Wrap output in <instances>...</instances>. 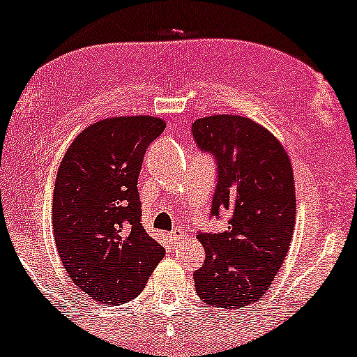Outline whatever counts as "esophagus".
I'll return each instance as SVG.
<instances>
[{
    "mask_svg": "<svg viewBox=\"0 0 357 357\" xmlns=\"http://www.w3.org/2000/svg\"><path fill=\"white\" fill-rule=\"evenodd\" d=\"M183 236H185V231H183V229L178 227V229H174V231L169 234V238H170V242H172L175 245V243H180V241H182Z\"/></svg>",
    "mask_w": 357,
    "mask_h": 357,
    "instance_id": "34e87169",
    "label": "esophagus"
}]
</instances>
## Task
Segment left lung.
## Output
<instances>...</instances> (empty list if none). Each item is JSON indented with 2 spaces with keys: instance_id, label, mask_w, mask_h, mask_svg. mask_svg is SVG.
<instances>
[{
  "instance_id": "1",
  "label": "left lung",
  "mask_w": 357,
  "mask_h": 357,
  "mask_svg": "<svg viewBox=\"0 0 357 357\" xmlns=\"http://www.w3.org/2000/svg\"><path fill=\"white\" fill-rule=\"evenodd\" d=\"M192 131L218 160L213 216L232 213L227 231L197 237L206 260L193 273L195 289L204 304L245 309L273 284L291 247L294 170L280 139L248 116H203Z\"/></svg>"
}]
</instances>
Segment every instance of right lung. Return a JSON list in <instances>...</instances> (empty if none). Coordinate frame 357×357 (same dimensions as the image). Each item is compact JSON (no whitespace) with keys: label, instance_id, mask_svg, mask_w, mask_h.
Returning <instances> with one entry per match:
<instances>
[{"label":"right lung","instance_id":"right-lung-1","mask_svg":"<svg viewBox=\"0 0 357 357\" xmlns=\"http://www.w3.org/2000/svg\"><path fill=\"white\" fill-rule=\"evenodd\" d=\"M159 116H112L76 136L53 187V236L73 282L100 304L141 294L165 255L141 224L138 175Z\"/></svg>","mask_w":357,"mask_h":357}]
</instances>
